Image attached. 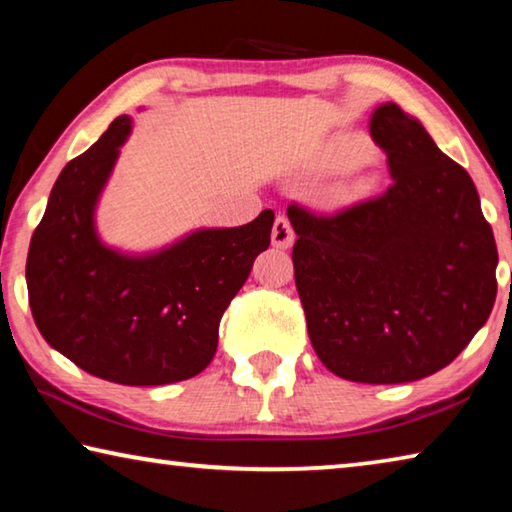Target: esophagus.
I'll use <instances>...</instances> for the list:
<instances>
[{
	"label": "esophagus",
	"instance_id": "34e87169",
	"mask_svg": "<svg viewBox=\"0 0 512 512\" xmlns=\"http://www.w3.org/2000/svg\"><path fill=\"white\" fill-rule=\"evenodd\" d=\"M293 239H296V232H293V228H291L289 216L280 214L273 223V246L275 248H289L293 244Z\"/></svg>",
	"mask_w": 512,
	"mask_h": 512
}]
</instances>
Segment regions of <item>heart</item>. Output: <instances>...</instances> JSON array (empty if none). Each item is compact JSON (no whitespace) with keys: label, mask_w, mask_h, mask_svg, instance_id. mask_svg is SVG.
Returning a JSON list of instances; mask_svg holds the SVG:
<instances>
[{"label":"heart","mask_w":512,"mask_h":512,"mask_svg":"<svg viewBox=\"0 0 512 512\" xmlns=\"http://www.w3.org/2000/svg\"><path fill=\"white\" fill-rule=\"evenodd\" d=\"M366 144L357 137H339L327 146L323 164L327 169H350L354 164L366 158Z\"/></svg>","instance_id":"heart-1"}]
</instances>
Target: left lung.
Returning <instances> with one entry per match:
<instances>
[{
    "label": "left lung",
    "instance_id": "8db88e82",
    "mask_svg": "<svg viewBox=\"0 0 512 512\" xmlns=\"http://www.w3.org/2000/svg\"><path fill=\"white\" fill-rule=\"evenodd\" d=\"M391 185L332 214L289 205L293 268L318 359L404 384L463 352L497 298V244L470 173L397 103L370 119Z\"/></svg>",
    "mask_w": 512,
    "mask_h": 512
}]
</instances>
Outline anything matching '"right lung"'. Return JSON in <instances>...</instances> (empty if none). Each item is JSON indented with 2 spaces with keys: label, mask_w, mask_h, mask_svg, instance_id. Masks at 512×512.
<instances>
[{
  "label": "right lung",
  "mask_w": 512,
  "mask_h": 512,
  "mask_svg": "<svg viewBox=\"0 0 512 512\" xmlns=\"http://www.w3.org/2000/svg\"><path fill=\"white\" fill-rule=\"evenodd\" d=\"M128 133L131 117H117L60 171L31 237L29 305L45 341L85 372L160 386L194 377L214 359L223 311L271 244L275 214L194 232L151 257L101 246L94 205Z\"/></svg>",
  "instance_id": "right-lung-1"
}]
</instances>
